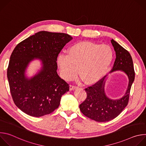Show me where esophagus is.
<instances>
[{"mask_svg":"<svg viewBox=\"0 0 146 146\" xmlns=\"http://www.w3.org/2000/svg\"><path fill=\"white\" fill-rule=\"evenodd\" d=\"M77 87L76 86H73V85H70V90H73L74 89H77Z\"/></svg>","mask_w":146,"mask_h":146,"instance_id":"34e87169","label":"esophagus"}]
</instances>
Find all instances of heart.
<instances>
[{
    "label": "heart",
    "instance_id": "1",
    "mask_svg": "<svg viewBox=\"0 0 146 146\" xmlns=\"http://www.w3.org/2000/svg\"><path fill=\"white\" fill-rule=\"evenodd\" d=\"M113 58L111 48L89 41L76 43L68 50V54L58 56L57 63L65 80L73 79L77 71L86 83L96 82L105 76Z\"/></svg>",
    "mask_w": 146,
    "mask_h": 146
}]
</instances>
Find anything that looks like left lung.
Instances as JSON below:
<instances>
[{"instance_id":"obj_1","label":"left lung","mask_w":146,"mask_h":146,"mask_svg":"<svg viewBox=\"0 0 146 146\" xmlns=\"http://www.w3.org/2000/svg\"><path fill=\"white\" fill-rule=\"evenodd\" d=\"M111 42L116 54L111 71L121 70L125 73L129 78V84L124 96L115 100L109 99L105 94L104 87L106 76L85 89L87 98L80 105V110L85 116L98 122L109 121L122 112L128 103L131 86L135 80V74L131 54L113 39L111 40Z\"/></svg>"}]
</instances>
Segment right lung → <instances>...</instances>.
Listing matches in <instances>:
<instances>
[{"label":"right lung","mask_w":146,"mask_h":146,"mask_svg":"<svg viewBox=\"0 0 146 146\" xmlns=\"http://www.w3.org/2000/svg\"><path fill=\"white\" fill-rule=\"evenodd\" d=\"M73 38L68 34L40 31L22 41L14 49L7 68V78L15 105L24 113L36 117L56 109L69 85L56 72L57 58ZM35 57L42 62L41 70L30 79L25 76Z\"/></svg>","instance_id":"add662e5"}]
</instances>
